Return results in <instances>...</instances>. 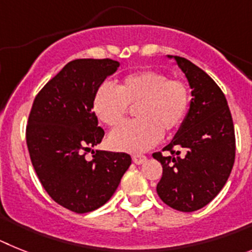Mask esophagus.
Returning a JSON list of instances; mask_svg holds the SVG:
<instances>
[{
    "label": "esophagus",
    "mask_w": 252,
    "mask_h": 252,
    "mask_svg": "<svg viewBox=\"0 0 252 252\" xmlns=\"http://www.w3.org/2000/svg\"><path fill=\"white\" fill-rule=\"evenodd\" d=\"M146 159H147V157L142 156V155H134V156H133V162H134L135 165H142Z\"/></svg>",
    "instance_id": "34e87169"
}]
</instances>
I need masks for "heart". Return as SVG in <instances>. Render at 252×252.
Returning a JSON list of instances; mask_svg holds the SVG:
<instances>
[{"mask_svg":"<svg viewBox=\"0 0 252 252\" xmlns=\"http://www.w3.org/2000/svg\"><path fill=\"white\" fill-rule=\"evenodd\" d=\"M190 104L187 84L168 80L165 73L153 69L130 73L118 89L102 84L94 94L93 110L108 126H119L130 106H137L138 122L123 124L109 135L111 148L126 152H143L183 124Z\"/></svg>","mask_w":252,"mask_h":252,"instance_id":"obj_1","label":"heart"}]
</instances>
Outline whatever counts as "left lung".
Segmentation results:
<instances>
[{
	"label": "left lung",
	"instance_id": "obj_1",
	"mask_svg": "<svg viewBox=\"0 0 252 252\" xmlns=\"http://www.w3.org/2000/svg\"><path fill=\"white\" fill-rule=\"evenodd\" d=\"M167 57L185 73L192 99L174 139L162 150L172 156L152 155L162 165L156 190L168 207L194 212L211 203L228 180L235 162V128L218 85L190 61Z\"/></svg>",
	"mask_w": 252,
	"mask_h": 252
}]
</instances>
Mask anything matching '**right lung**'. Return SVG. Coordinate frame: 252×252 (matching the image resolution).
<instances>
[{"mask_svg": "<svg viewBox=\"0 0 252 252\" xmlns=\"http://www.w3.org/2000/svg\"><path fill=\"white\" fill-rule=\"evenodd\" d=\"M113 60H74L36 95L26 128L32 163L45 191L74 213L93 212L113 196L132 163L129 155L96 150L104 130L93 110L94 94L115 73Z\"/></svg>", "mask_w": 252, "mask_h": 252, "instance_id": "add662e5", "label": "right lung"}]
</instances>
